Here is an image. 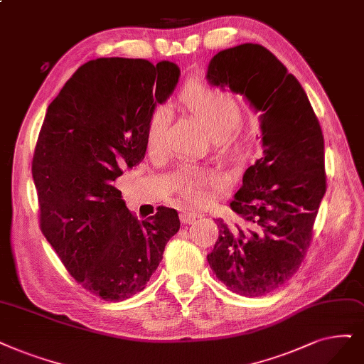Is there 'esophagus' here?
<instances>
[{
    "label": "esophagus",
    "mask_w": 364,
    "mask_h": 364,
    "mask_svg": "<svg viewBox=\"0 0 364 364\" xmlns=\"http://www.w3.org/2000/svg\"><path fill=\"white\" fill-rule=\"evenodd\" d=\"M196 218H198V214H195V213H183L180 216V220H181V223L191 225L196 220Z\"/></svg>",
    "instance_id": "obj_1"
}]
</instances>
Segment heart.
<instances>
[{"label": "heart", "instance_id": "b5f03b06", "mask_svg": "<svg viewBox=\"0 0 364 364\" xmlns=\"http://www.w3.org/2000/svg\"><path fill=\"white\" fill-rule=\"evenodd\" d=\"M181 105L189 109L222 148H231L238 138L241 106L230 91L205 84H189L181 96ZM169 129V111L166 106H157L146 127V142L151 151L159 153L166 144ZM175 186L192 204L208 200L216 180L210 175L195 171H183L175 177Z\"/></svg>", "mask_w": 364, "mask_h": 364}]
</instances>
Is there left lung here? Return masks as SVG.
Masks as SVG:
<instances>
[{
    "label": "left lung",
    "instance_id": "obj_1",
    "mask_svg": "<svg viewBox=\"0 0 364 364\" xmlns=\"http://www.w3.org/2000/svg\"><path fill=\"white\" fill-rule=\"evenodd\" d=\"M205 77L261 112L262 156L246 169L231 203L246 228L216 219L219 238L207 255L228 289L261 297L297 273L311 245L326 193L324 136L299 80L261 45L218 52Z\"/></svg>",
    "mask_w": 364,
    "mask_h": 364
}]
</instances>
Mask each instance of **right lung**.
<instances>
[{"label":"right lung","instance_id":"obj_1","mask_svg":"<svg viewBox=\"0 0 364 364\" xmlns=\"http://www.w3.org/2000/svg\"><path fill=\"white\" fill-rule=\"evenodd\" d=\"M178 79L171 61L97 58L48 106L33 157L40 228L67 272L106 301L142 291L180 230L168 207L138 220L114 186L142 161L148 121Z\"/></svg>","mask_w":364,"mask_h":364}]
</instances>
